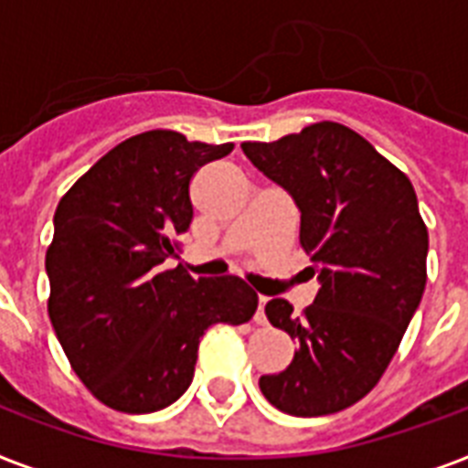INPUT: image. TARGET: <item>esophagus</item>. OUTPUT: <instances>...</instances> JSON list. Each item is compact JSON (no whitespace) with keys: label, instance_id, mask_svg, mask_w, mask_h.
<instances>
[{"label":"esophagus","instance_id":"obj_1","mask_svg":"<svg viewBox=\"0 0 468 468\" xmlns=\"http://www.w3.org/2000/svg\"><path fill=\"white\" fill-rule=\"evenodd\" d=\"M264 306H267V296H260V303H257V313H255L257 325H264V323H267V315H264Z\"/></svg>","mask_w":468,"mask_h":468}]
</instances>
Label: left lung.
<instances>
[{
	"instance_id": "obj_1",
	"label": "left lung",
	"mask_w": 468,
	"mask_h": 468,
	"mask_svg": "<svg viewBox=\"0 0 468 468\" xmlns=\"http://www.w3.org/2000/svg\"><path fill=\"white\" fill-rule=\"evenodd\" d=\"M242 153L301 211V248L318 264V296L296 315L264 313L296 340L292 364L260 378L264 399L296 418L345 410L378 384L428 282V228L410 179L352 128L320 121Z\"/></svg>"
}]
</instances>
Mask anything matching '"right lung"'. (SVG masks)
<instances>
[{"mask_svg": "<svg viewBox=\"0 0 468 468\" xmlns=\"http://www.w3.org/2000/svg\"><path fill=\"white\" fill-rule=\"evenodd\" d=\"M230 150L145 131L109 150L58 204L48 315L77 377L113 410L175 403L194 378L201 335L255 315L257 293L240 277L165 267L194 218L191 176Z\"/></svg>", "mask_w": 468, "mask_h": 468, "instance_id": "1", "label": "right lung"}]
</instances>
